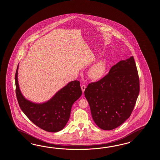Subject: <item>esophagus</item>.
<instances>
[{
  "label": "esophagus",
  "mask_w": 160,
  "mask_h": 160,
  "mask_svg": "<svg viewBox=\"0 0 160 160\" xmlns=\"http://www.w3.org/2000/svg\"><path fill=\"white\" fill-rule=\"evenodd\" d=\"M85 88H86V86L85 85H82L81 86V89L82 92H84L85 90Z\"/></svg>",
  "instance_id": "1"
}]
</instances>
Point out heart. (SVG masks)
Masks as SVG:
<instances>
[{"mask_svg":"<svg viewBox=\"0 0 160 160\" xmlns=\"http://www.w3.org/2000/svg\"><path fill=\"white\" fill-rule=\"evenodd\" d=\"M108 59L103 58L97 62L88 70V75L92 79L101 78L105 73L108 66Z\"/></svg>","mask_w":160,"mask_h":160,"instance_id":"heart-1","label":"heart"}]
</instances>
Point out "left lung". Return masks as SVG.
<instances>
[{
  "instance_id": "obj_1",
  "label": "left lung",
  "mask_w": 160,
  "mask_h": 160,
  "mask_svg": "<svg viewBox=\"0 0 160 160\" xmlns=\"http://www.w3.org/2000/svg\"><path fill=\"white\" fill-rule=\"evenodd\" d=\"M139 92V77L132 56L114 65L101 80L89 83L85 95L96 125L110 130L129 118Z\"/></svg>"
}]
</instances>
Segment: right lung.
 I'll use <instances>...</instances> for the list:
<instances>
[{
	"mask_svg": "<svg viewBox=\"0 0 160 160\" xmlns=\"http://www.w3.org/2000/svg\"><path fill=\"white\" fill-rule=\"evenodd\" d=\"M18 68L15 80L18 102L22 112L35 125L48 132L63 129L70 116L72 105L82 95L80 82L73 81L57 92L46 102L35 103L24 97L18 83Z\"/></svg>",
	"mask_w": 160,
	"mask_h": 160,
	"instance_id": "right-lung-1",
	"label": "right lung"
}]
</instances>
